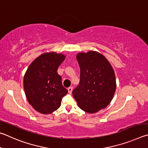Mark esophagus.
I'll return each instance as SVG.
<instances>
[{"label":"esophagus","instance_id":"obj_1","mask_svg":"<svg viewBox=\"0 0 148 148\" xmlns=\"http://www.w3.org/2000/svg\"><path fill=\"white\" fill-rule=\"evenodd\" d=\"M67 90H68L69 94H71L72 91H73V88H72L71 86V87H69L68 88H67Z\"/></svg>","mask_w":148,"mask_h":148}]
</instances>
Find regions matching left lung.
Returning a JSON list of instances; mask_svg holds the SVG:
<instances>
[{
  "label": "left lung",
  "instance_id": "8db88e82",
  "mask_svg": "<svg viewBox=\"0 0 148 148\" xmlns=\"http://www.w3.org/2000/svg\"><path fill=\"white\" fill-rule=\"evenodd\" d=\"M76 58L81 79L73 95L81 109L95 113L107 107L112 99L116 88L114 71L108 60L97 51L79 53Z\"/></svg>",
  "mask_w": 148,
  "mask_h": 148
}]
</instances>
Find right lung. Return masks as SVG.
Segmentation results:
<instances>
[{"instance_id": "obj_1", "label": "right lung", "mask_w": 148, "mask_h": 148, "mask_svg": "<svg viewBox=\"0 0 148 148\" xmlns=\"http://www.w3.org/2000/svg\"><path fill=\"white\" fill-rule=\"evenodd\" d=\"M66 56L55 52L45 53L28 66L23 78L26 97L34 109L44 114L53 113L60 107L67 90L62 86L57 73Z\"/></svg>"}]
</instances>
